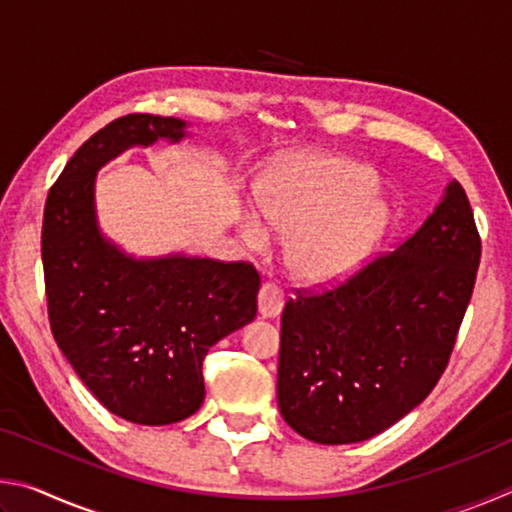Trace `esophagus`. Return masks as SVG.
<instances>
[{"mask_svg": "<svg viewBox=\"0 0 512 512\" xmlns=\"http://www.w3.org/2000/svg\"><path fill=\"white\" fill-rule=\"evenodd\" d=\"M257 302H259V314H262V318H275L280 316V311L284 307V293L280 287L266 282L262 284V289H259Z\"/></svg>", "mask_w": 512, "mask_h": 512, "instance_id": "1", "label": "esophagus"}]
</instances>
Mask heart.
I'll list each match as a JSON object with an SVG mask.
<instances>
[{
    "instance_id": "heart-1",
    "label": "heart",
    "mask_w": 512,
    "mask_h": 512,
    "mask_svg": "<svg viewBox=\"0 0 512 512\" xmlns=\"http://www.w3.org/2000/svg\"><path fill=\"white\" fill-rule=\"evenodd\" d=\"M377 173L329 155H289L259 180V210L280 235H289L287 264L300 282L332 287L375 255L393 225V203L377 194ZM239 235L262 250L271 230L244 210Z\"/></svg>"
}]
</instances>
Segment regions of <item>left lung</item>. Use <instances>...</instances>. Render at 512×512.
I'll use <instances>...</instances> for the list:
<instances>
[{"mask_svg": "<svg viewBox=\"0 0 512 512\" xmlns=\"http://www.w3.org/2000/svg\"><path fill=\"white\" fill-rule=\"evenodd\" d=\"M481 241L452 180L418 232L339 289L282 311L277 404L302 438L350 445L393 427L438 384L470 305Z\"/></svg>", "mask_w": 512, "mask_h": 512, "instance_id": "8db88e82", "label": "left lung"}]
</instances>
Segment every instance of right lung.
<instances>
[{
  "label": "right lung",
  "instance_id": "add662e5",
  "mask_svg": "<svg viewBox=\"0 0 512 512\" xmlns=\"http://www.w3.org/2000/svg\"><path fill=\"white\" fill-rule=\"evenodd\" d=\"M185 137L189 124L176 117L110 121L65 164L42 221L49 323L60 352L110 413L146 427L201 409L205 354L257 314L259 275L250 264L185 253L135 257L99 228V169L133 146Z\"/></svg>",
  "mask_w": 512,
  "mask_h": 512
}]
</instances>
